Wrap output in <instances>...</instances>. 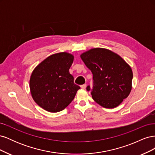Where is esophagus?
Listing matches in <instances>:
<instances>
[{
    "label": "esophagus",
    "instance_id": "34e87169",
    "mask_svg": "<svg viewBox=\"0 0 155 155\" xmlns=\"http://www.w3.org/2000/svg\"><path fill=\"white\" fill-rule=\"evenodd\" d=\"M86 87H87V85H86V84H84V85H81V88H83V89H85Z\"/></svg>",
    "mask_w": 155,
    "mask_h": 155
}]
</instances>
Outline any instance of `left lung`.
I'll return each mask as SVG.
<instances>
[{
	"label": "left lung",
	"mask_w": 155,
	"mask_h": 155,
	"mask_svg": "<svg viewBox=\"0 0 155 155\" xmlns=\"http://www.w3.org/2000/svg\"><path fill=\"white\" fill-rule=\"evenodd\" d=\"M80 57L93 74V100L108 109L120 105L132 89L133 71L129 65L118 54L103 48H92ZM87 90L91 91L90 86Z\"/></svg>",
	"instance_id": "8db88e82"
}]
</instances>
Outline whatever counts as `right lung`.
I'll return each mask as SVG.
<instances>
[{
    "label": "right lung",
    "mask_w": 155,
    "mask_h": 155,
    "mask_svg": "<svg viewBox=\"0 0 155 155\" xmlns=\"http://www.w3.org/2000/svg\"><path fill=\"white\" fill-rule=\"evenodd\" d=\"M74 58L68 52L54 54L33 70L30 79L31 94L36 104L45 110H63L80 88L74 83V77L69 72Z\"/></svg>",
    "instance_id": "1"
}]
</instances>
